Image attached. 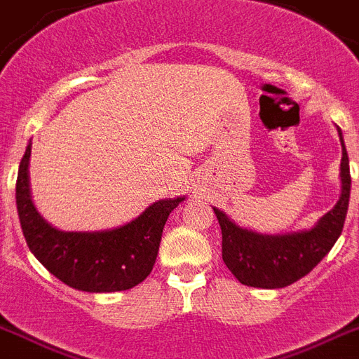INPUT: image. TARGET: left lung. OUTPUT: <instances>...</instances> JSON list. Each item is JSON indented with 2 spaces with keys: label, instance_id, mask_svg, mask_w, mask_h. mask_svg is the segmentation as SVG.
I'll list each match as a JSON object with an SVG mask.
<instances>
[{
  "label": "left lung",
  "instance_id": "obj_1",
  "mask_svg": "<svg viewBox=\"0 0 359 359\" xmlns=\"http://www.w3.org/2000/svg\"><path fill=\"white\" fill-rule=\"evenodd\" d=\"M337 133L341 141V196L312 229L286 235H260L236 226L226 212L212 207L222 227V259L242 284L269 290L290 286L310 273L332 250L341 235L351 198L348 154L341 130L337 128Z\"/></svg>",
  "mask_w": 359,
  "mask_h": 359
}]
</instances>
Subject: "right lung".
Returning <instances> with one entry per match:
<instances>
[{
  "instance_id": "right-lung-1",
  "label": "right lung",
  "mask_w": 359,
  "mask_h": 359,
  "mask_svg": "<svg viewBox=\"0 0 359 359\" xmlns=\"http://www.w3.org/2000/svg\"><path fill=\"white\" fill-rule=\"evenodd\" d=\"M31 143L23 154L16 182V205L31 253L56 279L91 293L123 292L147 279L159 251L168 215L185 198L159 200L135 220L108 231H60L47 224L32 203L29 187Z\"/></svg>"
}]
</instances>
